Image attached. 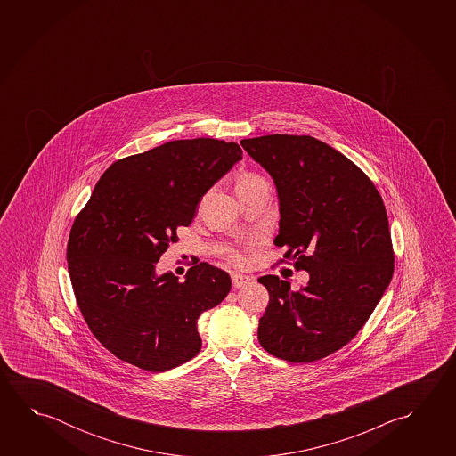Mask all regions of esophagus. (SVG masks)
I'll list each match as a JSON object with an SVG mask.
<instances>
[{"label":"esophagus","mask_w":456,"mask_h":456,"mask_svg":"<svg viewBox=\"0 0 456 456\" xmlns=\"http://www.w3.org/2000/svg\"><path fill=\"white\" fill-rule=\"evenodd\" d=\"M251 281V278L247 275H241V273H232V286L233 288H243Z\"/></svg>","instance_id":"34e87169"}]
</instances>
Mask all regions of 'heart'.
Instances as JSON below:
<instances>
[{"instance_id":"b5f03b06","label":"heart","mask_w":456,"mask_h":456,"mask_svg":"<svg viewBox=\"0 0 456 456\" xmlns=\"http://www.w3.org/2000/svg\"><path fill=\"white\" fill-rule=\"evenodd\" d=\"M256 186H267V183H265V180H262L261 176L254 175V173H243V175H240L239 181H237V192ZM229 259H231L232 262L241 261L240 254L233 253V251L229 253Z\"/></svg>"}]
</instances>
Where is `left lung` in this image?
<instances>
[{
	"instance_id": "1",
	"label": "left lung",
	"mask_w": 456,
	"mask_h": 456,
	"mask_svg": "<svg viewBox=\"0 0 456 456\" xmlns=\"http://www.w3.org/2000/svg\"><path fill=\"white\" fill-rule=\"evenodd\" d=\"M240 144L275 183L276 247L310 275L297 291L276 275L259 278L270 294L259 344L289 362L326 358L358 334L393 278L383 200L366 173L314 136L275 134Z\"/></svg>"
}]
</instances>
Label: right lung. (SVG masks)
Instances as JSON below:
<instances>
[{
    "instance_id": "obj_1",
    "label": "right lung",
    "mask_w": 456,
    "mask_h": 456,
    "mask_svg": "<svg viewBox=\"0 0 456 456\" xmlns=\"http://www.w3.org/2000/svg\"><path fill=\"white\" fill-rule=\"evenodd\" d=\"M241 154L237 142L176 140L102 175L73 223L67 259L84 320L114 356L165 372L202 348L197 320L224 300L231 276L200 262L180 281L172 272L157 275L156 264Z\"/></svg>"
}]
</instances>
